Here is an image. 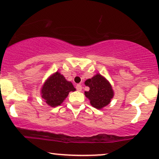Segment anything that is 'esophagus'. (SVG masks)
Wrapping results in <instances>:
<instances>
[{
	"instance_id": "esophagus-1",
	"label": "esophagus",
	"mask_w": 159,
	"mask_h": 159,
	"mask_svg": "<svg viewBox=\"0 0 159 159\" xmlns=\"http://www.w3.org/2000/svg\"><path fill=\"white\" fill-rule=\"evenodd\" d=\"M76 89H77V90H78V91H82V85L81 84H77V86H76Z\"/></svg>"
}]
</instances>
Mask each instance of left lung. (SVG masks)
<instances>
[{
	"label": "left lung",
	"mask_w": 159,
	"mask_h": 159,
	"mask_svg": "<svg viewBox=\"0 0 159 159\" xmlns=\"http://www.w3.org/2000/svg\"><path fill=\"white\" fill-rule=\"evenodd\" d=\"M84 84L90 88V90L85 91L84 95L90 100L93 107L101 109L110 103L114 93L111 84L103 76L96 74L94 77L87 80Z\"/></svg>",
	"instance_id": "1"
}]
</instances>
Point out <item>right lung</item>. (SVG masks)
<instances>
[{
    "mask_svg": "<svg viewBox=\"0 0 159 159\" xmlns=\"http://www.w3.org/2000/svg\"><path fill=\"white\" fill-rule=\"evenodd\" d=\"M75 90L72 83L67 81L60 72L56 71L45 80L41 88L40 93L48 105L56 107L64 102L69 92Z\"/></svg>",
    "mask_w": 159,
    "mask_h": 159,
    "instance_id": "add662e5",
    "label": "right lung"
}]
</instances>
